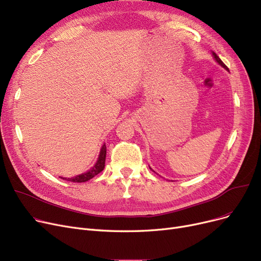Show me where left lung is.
Returning a JSON list of instances; mask_svg holds the SVG:
<instances>
[{"mask_svg":"<svg viewBox=\"0 0 261 261\" xmlns=\"http://www.w3.org/2000/svg\"><path fill=\"white\" fill-rule=\"evenodd\" d=\"M213 57L215 58V60H216V61H217V62H218V63H219V64H220L221 66H224L226 70H228V67L226 66V64H225V63H224L223 61H221V60H220V58H219V57H218V56H217V55H216L215 53H213Z\"/></svg>","mask_w":261,"mask_h":261,"instance_id":"left-lung-1","label":"left lung"}]
</instances>
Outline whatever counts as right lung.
<instances>
[{
  "mask_svg": "<svg viewBox=\"0 0 261 261\" xmlns=\"http://www.w3.org/2000/svg\"><path fill=\"white\" fill-rule=\"evenodd\" d=\"M105 158H106V146L103 145L101 148V151H100V156H99L98 161H96L94 167H92L88 172L83 173V174L77 175L72 178H66V177H64V178L61 177V178H63L65 180H69V181H74V182H84V181L89 180L92 177H94L96 174H99L100 172L103 171V169L105 167Z\"/></svg>",
  "mask_w": 261,
  "mask_h": 261,
  "instance_id": "add662e5",
  "label": "right lung"
}]
</instances>
